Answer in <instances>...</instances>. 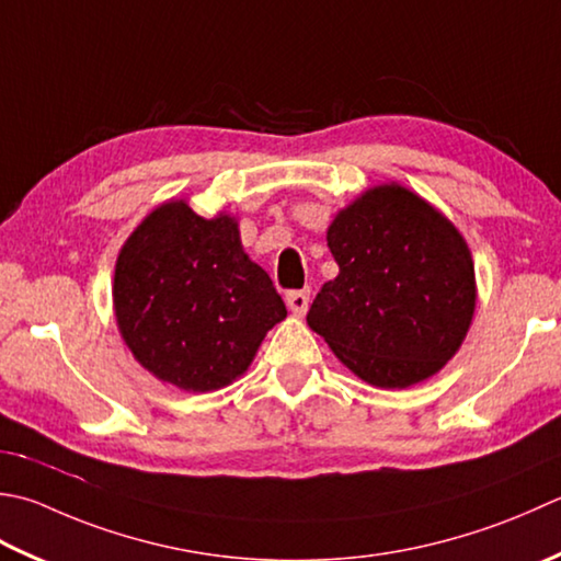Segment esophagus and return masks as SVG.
<instances>
[{"label":"esophagus","mask_w":561,"mask_h":561,"mask_svg":"<svg viewBox=\"0 0 561 561\" xmlns=\"http://www.w3.org/2000/svg\"><path fill=\"white\" fill-rule=\"evenodd\" d=\"M287 306L291 313L304 316L306 309H309V289H294L287 294Z\"/></svg>","instance_id":"34e87169"}]
</instances>
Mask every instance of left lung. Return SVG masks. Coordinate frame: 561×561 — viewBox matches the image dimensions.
Masks as SVG:
<instances>
[{"label": "left lung", "instance_id": "8db88e82", "mask_svg": "<svg viewBox=\"0 0 561 561\" xmlns=\"http://www.w3.org/2000/svg\"><path fill=\"white\" fill-rule=\"evenodd\" d=\"M328 248L337 277L306 321L371 387L405 389L453 357L474 313V262L465 238L421 196L375 186L335 216Z\"/></svg>", "mask_w": 561, "mask_h": 561}]
</instances>
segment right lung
I'll list each match as a JSON object with an SVG mask.
<instances>
[{
  "instance_id": "1",
  "label": "right lung",
  "mask_w": 561,
  "mask_h": 561,
  "mask_svg": "<svg viewBox=\"0 0 561 561\" xmlns=\"http://www.w3.org/2000/svg\"><path fill=\"white\" fill-rule=\"evenodd\" d=\"M114 309L142 367L202 393L243 375L287 316L270 274L243 252L233 218H202L184 202L156 208L121 248Z\"/></svg>"
}]
</instances>
